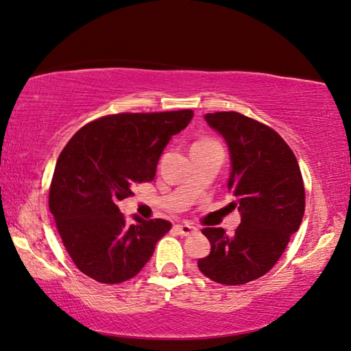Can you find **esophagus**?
Here are the masks:
<instances>
[{
  "label": "esophagus",
  "instance_id": "obj_1",
  "mask_svg": "<svg viewBox=\"0 0 351 351\" xmlns=\"http://www.w3.org/2000/svg\"><path fill=\"white\" fill-rule=\"evenodd\" d=\"M174 228L177 230V232H179L180 234H183V237H188V234H191V233H194L196 232V227H193V226H189V223H177V226H174Z\"/></svg>",
  "mask_w": 351,
  "mask_h": 351
}]
</instances>
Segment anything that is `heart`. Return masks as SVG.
Instances as JSON below:
<instances>
[{"label": "heart", "instance_id": "obj_1", "mask_svg": "<svg viewBox=\"0 0 351 351\" xmlns=\"http://www.w3.org/2000/svg\"><path fill=\"white\" fill-rule=\"evenodd\" d=\"M210 141H215V140H211V138H202V140H199L196 143H210Z\"/></svg>", "mask_w": 351, "mask_h": 351}]
</instances>
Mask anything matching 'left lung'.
<instances>
[{"mask_svg":"<svg viewBox=\"0 0 351 351\" xmlns=\"http://www.w3.org/2000/svg\"><path fill=\"white\" fill-rule=\"evenodd\" d=\"M226 138L232 172L227 183L241 211L233 234L205 227L210 255L197 266L205 277L227 286L266 275L283 255L305 213V186L292 149L269 125L238 112L205 114Z\"/></svg>","mask_w":351,"mask_h":351,"instance_id":"obj_1","label":"left lung"}]
</instances>
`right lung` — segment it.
I'll list each match as a JSON object with an SVG mask.
<instances>
[{
  "label": "right lung",
  "mask_w": 351,
  "mask_h": 351,
  "mask_svg": "<svg viewBox=\"0 0 351 351\" xmlns=\"http://www.w3.org/2000/svg\"><path fill=\"white\" fill-rule=\"evenodd\" d=\"M193 114H107L85 124L63 147L49 186V211L68 255L87 277L106 285L135 277L171 230L165 219L135 217L129 223L118 202L134 196L136 183L154 180L165 146Z\"/></svg>",
  "instance_id": "right-lung-1"
}]
</instances>
